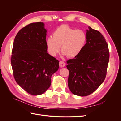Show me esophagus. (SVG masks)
I'll return each instance as SVG.
<instances>
[{"label": "esophagus", "mask_w": 121, "mask_h": 121, "mask_svg": "<svg viewBox=\"0 0 121 121\" xmlns=\"http://www.w3.org/2000/svg\"><path fill=\"white\" fill-rule=\"evenodd\" d=\"M59 65H60V67L63 68L65 66V63L63 61H60L59 63Z\"/></svg>", "instance_id": "34e87169"}]
</instances>
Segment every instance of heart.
Returning <instances> with one entry per match:
<instances>
[{
    "label": "heart",
    "instance_id": "1",
    "mask_svg": "<svg viewBox=\"0 0 121 121\" xmlns=\"http://www.w3.org/2000/svg\"><path fill=\"white\" fill-rule=\"evenodd\" d=\"M53 37L46 40L48 53L53 56L61 51L67 57L78 56L83 49L86 42V35L81 30H75L67 25H62L53 32Z\"/></svg>",
    "mask_w": 121,
    "mask_h": 121
}]
</instances>
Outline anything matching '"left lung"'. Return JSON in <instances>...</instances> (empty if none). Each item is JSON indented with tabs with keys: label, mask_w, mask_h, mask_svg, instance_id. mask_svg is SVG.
<instances>
[{
	"label": "left lung",
	"mask_w": 121,
	"mask_h": 121,
	"mask_svg": "<svg viewBox=\"0 0 121 121\" xmlns=\"http://www.w3.org/2000/svg\"><path fill=\"white\" fill-rule=\"evenodd\" d=\"M86 43L81 52L68 60V86L76 95L93 93L103 83L107 75L109 53L108 44L100 33L88 27Z\"/></svg>",
	"instance_id": "left-lung-1"
}]
</instances>
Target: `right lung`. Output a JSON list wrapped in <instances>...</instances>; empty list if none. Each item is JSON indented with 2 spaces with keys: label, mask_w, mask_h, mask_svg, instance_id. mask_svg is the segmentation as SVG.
<instances>
[{
  "label": "right lung",
  "mask_w": 121,
  "mask_h": 121,
  "mask_svg": "<svg viewBox=\"0 0 121 121\" xmlns=\"http://www.w3.org/2000/svg\"><path fill=\"white\" fill-rule=\"evenodd\" d=\"M46 29L42 22L29 24L14 40L11 64L16 82L33 95L44 93L51 78L59 68V61L47 53Z\"/></svg>",
  "instance_id": "obj_1"
}]
</instances>
